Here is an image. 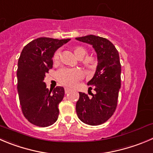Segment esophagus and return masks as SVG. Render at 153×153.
<instances>
[{
  "label": "esophagus",
  "instance_id": "34e87169",
  "mask_svg": "<svg viewBox=\"0 0 153 153\" xmlns=\"http://www.w3.org/2000/svg\"><path fill=\"white\" fill-rule=\"evenodd\" d=\"M70 91H71V89H70L69 88H65V93H66V94H68V93Z\"/></svg>",
  "mask_w": 153,
  "mask_h": 153
}]
</instances>
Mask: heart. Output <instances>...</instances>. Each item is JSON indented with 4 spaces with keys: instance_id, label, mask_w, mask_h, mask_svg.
I'll return each instance as SVG.
<instances>
[{
    "instance_id": "obj_1",
    "label": "heart",
    "mask_w": 153,
    "mask_h": 153,
    "mask_svg": "<svg viewBox=\"0 0 153 153\" xmlns=\"http://www.w3.org/2000/svg\"><path fill=\"white\" fill-rule=\"evenodd\" d=\"M74 53L78 59H82L87 54L86 49L82 46H75L73 49ZM59 52H55L53 56L54 62L59 60ZM82 64L88 70H94L97 67V59L92 56H88L82 59ZM82 76V73L79 69H71V68H62L57 73V79L60 83L66 86H73L76 84Z\"/></svg>"
}]
</instances>
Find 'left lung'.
Wrapping results in <instances>:
<instances>
[{"mask_svg": "<svg viewBox=\"0 0 153 153\" xmlns=\"http://www.w3.org/2000/svg\"><path fill=\"white\" fill-rule=\"evenodd\" d=\"M76 40L92 46L97 53V65L88 85L96 91L92 97L79 93L76 104L78 118L89 126H98L107 122L114 113L121 87V64L119 52L114 45L104 37L90 35ZM91 89V87H90Z\"/></svg>", "mask_w": 153, "mask_h": 153, "instance_id": "8db88e82", "label": "left lung"}]
</instances>
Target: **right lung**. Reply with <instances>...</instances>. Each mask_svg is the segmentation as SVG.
<instances>
[{
    "mask_svg": "<svg viewBox=\"0 0 153 153\" xmlns=\"http://www.w3.org/2000/svg\"><path fill=\"white\" fill-rule=\"evenodd\" d=\"M71 39L40 37L27 43L21 52L17 69V89L25 117L34 126L47 127L59 118V104L65 89L49 90L43 80L52 68V57L59 48Z\"/></svg>",
    "mask_w": 153,
    "mask_h": 153,
    "instance_id": "obj_1",
    "label": "right lung"
}]
</instances>
